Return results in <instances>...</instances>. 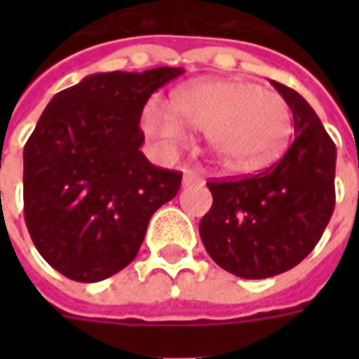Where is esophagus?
I'll return each instance as SVG.
<instances>
[{
	"label": "esophagus",
	"mask_w": 359,
	"mask_h": 359,
	"mask_svg": "<svg viewBox=\"0 0 359 359\" xmlns=\"http://www.w3.org/2000/svg\"><path fill=\"white\" fill-rule=\"evenodd\" d=\"M201 182V171H196V169H184V179H182V184L190 186Z\"/></svg>",
	"instance_id": "obj_1"
}]
</instances>
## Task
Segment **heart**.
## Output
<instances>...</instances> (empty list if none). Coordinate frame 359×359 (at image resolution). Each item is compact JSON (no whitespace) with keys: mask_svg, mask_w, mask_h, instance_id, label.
<instances>
[{"mask_svg":"<svg viewBox=\"0 0 359 359\" xmlns=\"http://www.w3.org/2000/svg\"><path fill=\"white\" fill-rule=\"evenodd\" d=\"M182 122L207 130L219 160L238 169H257L283 149L290 111L272 89L231 78H199L175 89L171 109L151 102L141 117L143 130L163 149L184 143Z\"/></svg>","mask_w":359,"mask_h":359,"instance_id":"heart-1","label":"heart"}]
</instances>
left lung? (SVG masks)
Instances as JSON below:
<instances>
[{"instance_id":"1","label":"left lung","mask_w":359,"mask_h":359,"mask_svg":"<svg viewBox=\"0 0 359 359\" xmlns=\"http://www.w3.org/2000/svg\"><path fill=\"white\" fill-rule=\"evenodd\" d=\"M272 86L292 109L294 140L261 173L207 182L212 207L199 224L214 262L244 279L272 278L304 261L335 207V143L306 98Z\"/></svg>"}]
</instances>
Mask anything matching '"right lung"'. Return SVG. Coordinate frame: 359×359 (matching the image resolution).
<instances>
[{
    "label": "right lung",
    "mask_w": 359,
    "mask_h": 359,
    "mask_svg": "<svg viewBox=\"0 0 359 359\" xmlns=\"http://www.w3.org/2000/svg\"><path fill=\"white\" fill-rule=\"evenodd\" d=\"M184 72H98L57 93L24 147V216L44 261L95 283L134 261L149 219L180 188L182 173L140 151V119L152 93Z\"/></svg>",
    "instance_id": "right-lung-1"
}]
</instances>
